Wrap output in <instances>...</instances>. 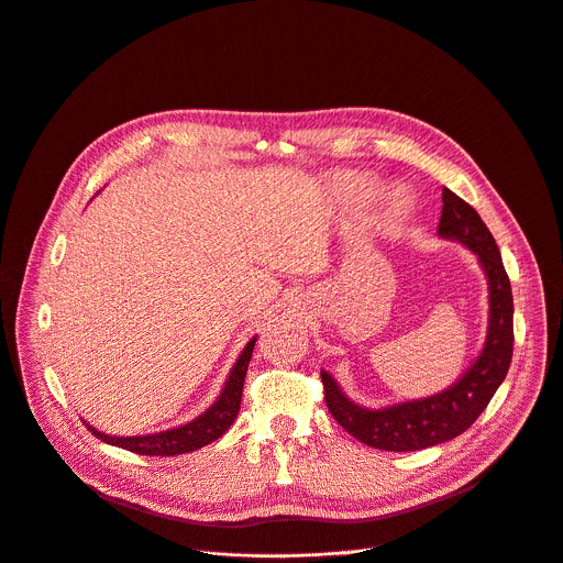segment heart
<instances>
[{
  "label": "heart",
  "instance_id": "obj_1",
  "mask_svg": "<svg viewBox=\"0 0 563 563\" xmlns=\"http://www.w3.org/2000/svg\"><path fill=\"white\" fill-rule=\"evenodd\" d=\"M339 187L347 198H354V200H365L374 194V183L365 176H345ZM408 207H410V202L400 191H389L385 196V209L391 216H404L408 211Z\"/></svg>",
  "mask_w": 563,
  "mask_h": 563
}]
</instances>
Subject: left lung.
<instances>
[{"mask_svg": "<svg viewBox=\"0 0 563 563\" xmlns=\"http://www.w3.org/2000/svg\"><path fill=\"white\" fill-rule=\"evenodd\" d=\"M467 247L488 278V332L472 365L443 391L387 408H363L345 396L330 372L320 369L332 417L361 443L387 452H415L463 434L490 404L512 361V289L499 247L486 222L456 194L443 187L439 231Z\"/></svg>", "mask_w": 563, "mask_h": 563, "instance_id": "1", "label": "left lung"}]
</instances>
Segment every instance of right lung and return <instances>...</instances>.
Here are the masks:
<instances>
[{"label":"right lung","mask_w":563,"mask_h":563,"mask_svg":"<svg viewBox=\"0 0 563 563\" xmlns=\"http://www.w3.org/2000/svg\"><path fill=\"white\" fill-rule=\"evenodd\" d=\"M256 339L258 336H254L245 345V350L240 352L238 361L233 363V367L227 376L222 391L216 398V404L211 408H207L200 417H196L194 421L172 428V430H163L155 434H137V437H113V434H104V432L96 430L87 421H85V426L100 441H104L109 445H118V448L135 452V454H146V456H176V454H187V452H194V450H200V448L213 443L231 428V423L238 417L240 398H243V385H245V376H247V367L252 361Z\"/></svg>","instance_id":"1"}]
</instances>
